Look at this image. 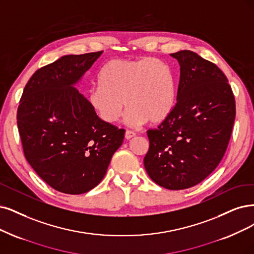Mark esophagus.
I'll return each mask as SVG.
<instances>
[{
    "mask_svg": "<svg viewBox=\"0 0 254 254\" xmlns=\"http://www.w3.org/2000/svg\"><path fill=\"white\" fill-rule=\"evenodd\" d=\"M136 136V134L134 133V132H132V130H127L126 132V135H125V137H126V139H130V138H133V137H135Z\"/></svg>",
    "mask_w": 254,
    "mask_h": 254,
    "instance_id": "34e87169",
    "label": "esophagus"
}]
</instances>
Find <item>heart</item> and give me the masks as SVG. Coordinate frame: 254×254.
<instances>
[{
    "label": "heart",
    "mask_w": 254,
    "mask_h": 254,
    "mask_svg": "<svg viewBox=\"0 0 254 254\" xmlns=\"http://www.w3.org/2000/svg\"><path fill=\"white\" fill-rule=\"evenodd\" d=\"M98 82L89 89L88 102L106 124H116L126 105L125 122L132 127L161 122L174 107L173 72L158 59L113 60L100 70Z\"/></svg>",
    "instance_id": "obj_1"
}]
</instances>
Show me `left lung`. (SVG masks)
<instances>
[{"instance_id":"1","label":"left lung","mask_w":254,"mask_h":254,"mask_svg":"<svg viewBox=\"0 0 254 254\" xmlns=\"http://www.w3.org/2000/svg\"><path fill=\"white\" fill-rule=\"evenodd\" d=\"M177 102L157 128L148 129L144 167L164 189L186 190L202 182L222 160L236 119L227 77L213 63L182 50Z\"/></svg>"}]
</instances>
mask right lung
<instances>
[{"mask_svg": "<svg viewBox=\"0 0 254 254\" xmlns=\"http://www.w3.org/2000/svg\"><path fill=\"white\" fill-rule=\"evenodd\" d=\"M102 51L64 55L37 70L17 109L28 163L55 190L84 193L105 177L126 130L103 122L74 88Z\"/></svg>", "mask_w": 254, "mask_h": 254, "instance_id": "right-lung-1", "label": "right lung"}]
</instances>
